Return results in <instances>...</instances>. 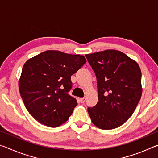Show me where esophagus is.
Wrapping results in <instances>:
<instances>
[{"mask_svg":"<svg viewBox=\"0 0 158 158\" xmlns=\"http://www.w3.org/2000/svg\"><path fill=\"white\" fill-rule=\"evenodd\" d=\"M85 98H80V102H81V103H84V102H85Z\"/></svg>","mask_w":158,"mask_h":158,"instance_id":"obj_1","label":"esophagus"}]
</instances>
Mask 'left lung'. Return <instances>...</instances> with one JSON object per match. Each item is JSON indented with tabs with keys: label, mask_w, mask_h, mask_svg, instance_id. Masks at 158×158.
Returning <instances> with one entry per match:
<instances>
[{
	"label": "left lung",
	"mask_w": 158,
	"mask_h": 158,
	"mask_svg": "<svg viewBox=\"0 0 158 158\" xmlns=\"http://www.w3.org/2000/svg\"><path fill=\"white\" fill-rule=\"evenodd\" d=\"M85 57L97 78L98 102L88 107L92 123L102 130L121 126L132 116L142 94L139 66L116 50L86 54Z\"/></svg>",
	"instance_id": "8db88e82"
}]
</instances>
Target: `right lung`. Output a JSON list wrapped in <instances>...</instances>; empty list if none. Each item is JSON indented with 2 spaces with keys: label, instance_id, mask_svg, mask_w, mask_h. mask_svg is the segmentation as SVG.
Here are the masks:
<instances>
[{
  "label": "right lung",
  "instance_id": "right-lung-1",
  "mask_svg": "<svg viewBox=\"0 0 158 158\" xmlns=\"http://www.w3.org/2000/svg\"><path fill=\"white\" fill-rule=\"evenodd\" d=\"M86 63L84 56L49 50L28 60L19 89L28 111L37 121L56 127L69 119L77 105L69 95L71 76Z\"/></svg>",
  "mask_w": 158,
  "mask_h": 158
}]
</instances>
